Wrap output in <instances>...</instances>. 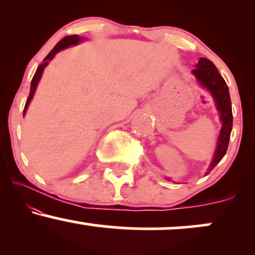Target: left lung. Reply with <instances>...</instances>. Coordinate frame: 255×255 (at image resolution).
I'll list each match as a JSON object with an SVG mask.
<instances>
[{
	"label": "left lung",
	"mask_w": 255,
	"mask_h": 255,
	"mask_svg": "<svg viewBox=\"0 0 255 255\" xmlns=\"http://www.w3.org/2000/svg\"><path fill=\"white\" fill-rule=\"evenodd\" d=\"M192 74L194 75L197 83L205 90H207L213 98L216 109L218 111L219 121L222 122L221 130L217 137V145H216L215 153H213L211 163L207 168L205 175L215 168L224 157L225 152L229 145L230 133L233 129V111H231V101L227 83L222 75L219 74L218 69L211 61L207 58L200 57L198 63L195 64V69H193ZM170 181V178H166Z\"/></svg>",
	"instance_id": "8db88e82"
}]
</instances>
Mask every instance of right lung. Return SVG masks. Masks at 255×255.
<instances>
[{"label": "right lung", "instance_id": "1", "mask_svg": "<svg viewBox=\"0 0 255 255\" xmlns=\"http://www.w3.org/2000/svg\"><path fill=\"white\" fill-rule=\"evenodd\" d=\"M84 39H85V38L79 37V36H77V34H74V36L64 37L63 39L60 40V42H58L56 45H55V48L52 49L50 52H49L48 56L44 58L43 63L38 66L37 71H36V73H34L33 78H32V81H31V90H30V95H28V98H27V101H26V104H25L24 116H25L26 111H27V108H28V105H30V103H31L32 98H33L34 92H36V89H37V86H38V83H39L40 78H42L43 71H44V69H45V67L48 66L49 62H50L52 58L55 57V55H56L57 52H60L61 50H64V49L69 48V46H72V45H77V44L83 42Z\"/></svg>", "mask_w": 255, "mask_h": 255}]
</instances>
